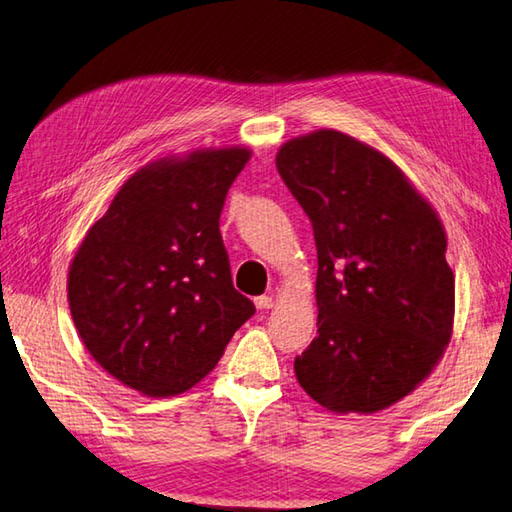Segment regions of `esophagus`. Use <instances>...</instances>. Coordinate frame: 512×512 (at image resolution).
Here are the masks:
<instances>
[{
  "instance_id": "obj_1",
  "label": "esophagus",
  "mask_w": 512,
  "mask_h": 512,
  "mask_svg": "<svg viewBox=\"0 0 512 512\" xmlns=\"http://www.w3.org/2000/svg\"><path fill=\"white\" fill-rule=\"evenodd\" d=\"M254 303H256L258 310H269V307L274 305V298L272 296H258V298H254Z\"/></svg>"
}]
</instances>
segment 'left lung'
<instances>
[{
	"label": "left lung",
	"mask_w": 512,
	"mask_h": 512,
	"mask_svg": "<svg viewBox=\"0 0 512 512\" xmlns=\"http://www.w3.org/2000/svg\"><path fill=\"white\" fill-rule=\"evenodd\" d=\"M276 167L312 220L318 256V330L296 379L327 410L388 408L450 341L455 274L435 209L394 162L341 131L285 142Z\"/></svg>",
	"instance_id": "obj_1"
}]
</instances>
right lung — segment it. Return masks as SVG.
<instances>
[{"mask_svg":"<svg viewBox=\"0 0 512 512\" xmlns=\"http://www.w3.org/2000/svg\"><path fill=\"white\" fill-rule=\"evenodd\" d=\"M249 149L196 151L124 182L71 263L69 305L86 350L149 397L214 370L256 307L234 289L220 211Z\"/></svg>","mask_w":512,"mask_h":512,"instance_id":"right-lung-1","label":"right lung"}]
</instances>
